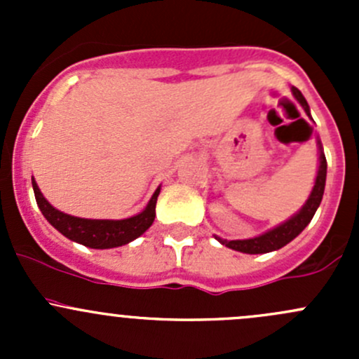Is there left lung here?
<instances>
[{
  "label": "left lung",
  "mask_w": 359,
  "mask_h": 359,
  "mask_svg": "<svg viewBox=\"0 0 359 359\" xmlns=\"http://www.w3.org/2000/svg\"><path fill=\"white\" fill-rule=\"evenodd\" d=\"M292 92L293 95H295V99L300 102V106L306 109L307 116H311L309 106H307L306 99H304V95L300 93V90L295 88V86H292ZM320 149H321V144H320ZM325 180H327V158H325L323 153H320V170H318L316 182H314L313 191H311L309 200L306 201V205L302 206V210H300L297 215H293L290 220H287V222L281 224V226L267 231V233L262 234V236L252 238V240L227 241V240H220V238H217V240H219L222 245H226V247L238 250V252H243V253H267V252H273V250L285 247V245L290 243L293 238H297L304 229H306V226L314 217L318 206H320L321 200H323Z\"/></svg>",
  "instance_id": "1"
}]
</instances>
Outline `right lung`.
I'll list each match as a JSON object with an SVG mask.
<instances>
[{"label": "right lung", "mask_w": 359, "mask_h": 359, "mask_svg": "<svg viewBox=\"0 0 359 359\" xmlns=\"http://www.w3.org/2000/svg\"><path fill=\"white\" fill-rule=\"evenodd\" d=\"M32 189H34L36 203H38L45 219L69 240L90 248H114L130 243L135 238H139L140 234L146 233L151 227V224L154 222V217H156V200L159 187L156 193L153 194L149 205L146 206L144 212L125 220H92L67 215V213H62L57 208H53L43 198L34 179H32Z\"/></svg>", "instance_id": "1"}]
</instances>
